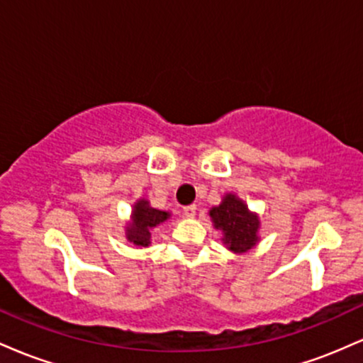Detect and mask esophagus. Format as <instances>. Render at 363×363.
Masks as SVG:
<instances>
[{
    "label": "esophagus",
    "mask_w": 363,
    "mask_h": 363,
    "mask_svg": "<svg viewBox=\"0 0 363 363\" xmlns=\"http://www.w3.org/2000/svg\"><path fill=\"white\" fill-rule=\"evenodd\" d=\"M196 210H198V208H196V205H189V206H184V216H187V218H194L196 216Z\"/></svg>",
    "instance_id": "obj_1"
}]
</instances>
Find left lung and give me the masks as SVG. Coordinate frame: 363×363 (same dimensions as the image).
I'll use <instances>...</instances> for the list:
<instances>
[{"instance_id":"obj_1","label":"left lung","mask_w":363,"mask_h":363,"mask_svg":"<svg viewBox=\"0 0 363 363\" xmlns=\"http://www.w3.org/2000/svg\"><path fill=\"white\" fill-rule=\"evenodd\" d=\"M210 216L216 230L223 232V244L232 252H247L259 240V218L235 194H225L223 201L211 208Z\"/></svg>"}]
</instances>
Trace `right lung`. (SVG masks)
<instances>
[{
    "mask_svg": "<svg viewBox=\"0 0 363 363\" xmlns=\"http://www.w3.org/2000/svg\"><path fill=\"white\" fill-rule=\"evenodd\" d=\"M169 216V211L152 208L147 199H138L133 206L131 222L126 227V239L138 247H148L150 239H152V228L164 223Z\"/></svg>",
    "mask_w": 363,
    "mask_h": 363,
    "instance_id": "obj_1",
    "label": "right lung"
}]
</instances>
